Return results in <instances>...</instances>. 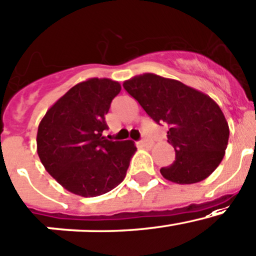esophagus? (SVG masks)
<instances>
[{
	"label": "esophagus",
	"instance_id": "34e87169",
	"mask_svg": "<svg viewBox=\"0 0 256 256\" xmlns=\"http://www.w3.org/2000/svg\"><path fill=\"white\" fill-rule=\"evenodd\" d=\"M140 146H141V147H150V141H148L147 138H143L141 142H140Z\"/></svg>",
	"mask_w": 256,
	"mask_h": 256
}]
</instances>
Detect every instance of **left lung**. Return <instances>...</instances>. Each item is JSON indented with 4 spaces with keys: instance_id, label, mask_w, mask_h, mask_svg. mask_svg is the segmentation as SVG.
Returning <instances> with one entry per match:
<instances>
[{
    "instance_id": "left-lung-1",
    "label": "left lung",
    "mask_w": 256,
    "mask_h": 256,
    "mask_svg": "<svg viewBox=\"0 0 256 256\" xmlns=\"http://www.w3.org/2000/svg\"><path fill=\"white\" fill-rule=\"evenodd\" d=\"M122 86L154 122L169 128L168 142L176 158L160 169L162 178L178 184L209 178L222 160L230 137L218 103L181 81L152 72L131 78Z\"/></svg>"
}]
</instances>
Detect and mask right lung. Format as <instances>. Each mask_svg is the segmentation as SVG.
Segmentation results:
<instances>
[{"label":"right lung","mask_w":256,"mask_h":256,"mask_svg":"<svg viewBox=\"0 0 256 256\" xmlns=\"http://www.w3.org/2000/svg\"><path fill=\"white\" fill-rule=\"evenodd\" d=\"M122 86L112 78H91L62 96L42 118L38 154L62 187L80 196L109 192L125 178L137 150L132 141H109L106 114Z\"/></svg>","instance_id":"1"}]
</instances>
